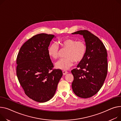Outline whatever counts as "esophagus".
<instances>
[{
  "label": "esophagus",
  "instance_id": "1",
  "mask_svg": "<svg viewBox=\"0 0 121 121\" xmlns=\"http://www.w3.org/2000/svg\"><path fill=\"white\" fill-rule=\"evenodd\" d=\"M62 72H63V75H66V74L68 73V71H66V70H63Z\"/></svg>",
  "mask_w": 121,
  "mask_h": 121
}]
</instances>
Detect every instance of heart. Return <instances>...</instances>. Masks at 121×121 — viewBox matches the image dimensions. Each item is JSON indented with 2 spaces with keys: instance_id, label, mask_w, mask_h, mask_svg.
I'll return each mask as SVG.
<instances>
[{
  "instance_id": "b5f03b06",
  "label": "heart",
  "mask_w": 121,
  "mask_h": 121,
  "mask_svg": "<svg viewBox=\"0 0 121 121\" xmlns=\"http://www.w3.org/2000/svg\"><path fill=\"white\" fill-rule=\"evenodd\" d=\"M58 44L63 49H67L65 53L66 58H62L56 62V68L67 70L73 65V62L77 63L84 58L86 52V45L82 40H77L71 38H67L60 40ZM48 54L53 59H57L59 56V48L55 43L51 44L48 48Z\"/></svg>"
}]
</instances>
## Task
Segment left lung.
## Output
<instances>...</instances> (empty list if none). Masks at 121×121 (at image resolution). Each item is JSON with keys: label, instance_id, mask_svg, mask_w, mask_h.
<instances>
[{"label": "left lung", "instance_id": "left-lung-1", "mask_svg": "<svg viewBox=\"0 0 121 121\" xmlns=\"http://www.w3.org/2000/svg\"><path fill=\"white\" fill-rule=\"evenodd\" d=\"M72 34L83 35L86 45L84 58L77 68L71 71L74 77L72 91L79 97L90 98L99 91L107 77V50L98 37L87 30H78Z\"/></svg>", "mask_w": 121, "mask_h": 121}]
</instances>
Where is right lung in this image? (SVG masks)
I'll return each mask as SVG.
<instances>
[{"mask_svg":"<svg viewBox=\"0 0 121 121\" xmlns=\"http://www.w3.org/2000/svg\"><path fill=\"white\" fill-rule=\"evenodd\" d=\"M53 35L40 34L24 43L17 54V75L26 95L36 102L51 99L63 75L60 69H53L48 54Z\"/></svg>","mask_w":121,"mask_h":121,"instance_id":"add662e5","label":"right lung"}]
</instances>
